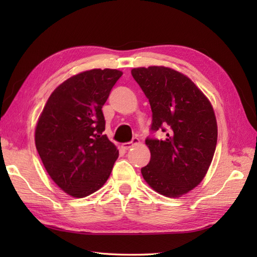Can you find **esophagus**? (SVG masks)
I'll list each match as a JSON object with an SVG mask.
<instances>
[{"label": "esophagus", "instance_id": "esophagus-1", "mask_svg": "<svg viewBox=\"0 0 257 257\" xmlns=\"http://www.w3.org/2000/svg\"><path fill=\"white\" fill-rule=\"evenodd\" d=\"M138 143H139V138H137V137H134L132 141H129V143H124V144H122V145H121V147H122L123 149L128 150V149L132 148V147H134L135 145H137Z\"/></svg>", "mask_w": 257, "mask_h": 257}]
</instances>
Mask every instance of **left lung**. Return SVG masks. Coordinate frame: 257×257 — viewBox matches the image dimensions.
Returning a JSON list of instances; mask_svg holds the SVG:
<instances>
[{
  "mask_svg": "<svg viewBox=\"0 0 257 257\" xmlns=\"http://www.w3.org/2000/svg\"><path fill=\"white\" fill-rule=\"evenodd\" d=\"M132 75L149 99L151 133H166L163 140L146 139L151 158L141 173L158 193L179 198L203 180L211 165L217 141L214 111L193 81L177 70L150 66L134 68Z\"/></svg>",
  "mask_w": 257,
  "mask_h": 257,
  "instance_id": "8db88e82",
  "label": "left lung"
}]
</instances>
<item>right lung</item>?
Returning a JSON list of instances; mask_svg holds the SVG:
<instances>
[{
  "mask_svg": "<svg viewBox=\"0 0 257 257\" xmlns=\"http://www.w3.org/2000/svg\"><path fill=\"white\" fill-rule=\"evenodd\" d=\"M122 73L91 69L65 80L52 92L35 130L47 173L64 192L85 198L100 189L119 152L106 135L101 108Z\"/></svg>",
  "mask_w": 257,
  "mask_h": 257,
  "instance_id": "right-lung-1",
  "label": "right lung"
}]
</instances>
